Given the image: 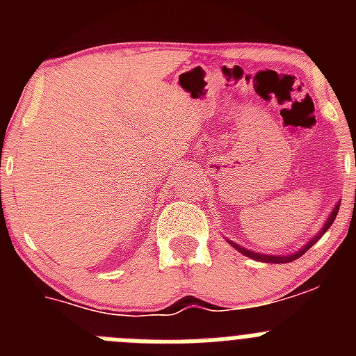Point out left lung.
I'll return each mask as SVG.
<instances>
[{
    "mask_svg": "<svg viewBox=\"0 0 356 356\" xmlns=\"http://www.w3.org/2000/svg\"><path fill=\"white\" fill-rule=\"evenodd\" d=\"M355 153H356V151H355ZM355 165H356V160H355ZM339 207H341V201H337V203H335V207H333V210H332V212H330V216L326 217L325 225L321 226V229L316 234V237H312V238H310V241L307 242V244H305V246H301V250L292 251V253H289V254H267V253H259V251H251V250H248V248L238 246L237 242L229 241V238H226V242H228V244H229V246H232V248H235V250H237V251H241L242 254H246V257H250V259H253V260H259V262H266V264H287V262H292V260L300 259L301 254L307 253V251L310 250V248H312L314 244H316V242L319 241L321 237H323V235L326 234V229H328L330 226L333 225V221H335V217H337Z\"/></svg>",
    "mask_w": 356,
    "mask_h": 356,
    "instance_id": "obj_1",
    "label": "left lung"
}]
</instances>
